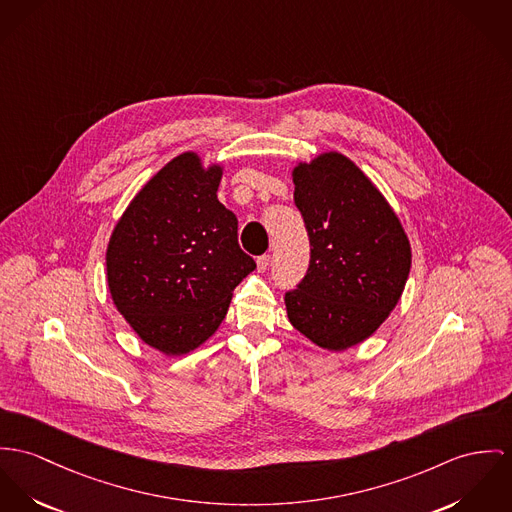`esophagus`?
Segmentation results:
<instances>
[{
  "mask_svg": "<svg viewBox=\"0 0 512 512\" xmlns=\"http://www.w3.org/2000/svg\"><path fill=\"white\" fill-rule=\"evenodd\" d=\"M269 263H271V255H269V253H265V255L257 257V269H259L261 273H263V271H267Z\"/></svg>",
  "mask_w": 512,
  "mask_h": 512,
  "instance_id": "34e87169",
  "label": "esophagus"
}]
</instances>
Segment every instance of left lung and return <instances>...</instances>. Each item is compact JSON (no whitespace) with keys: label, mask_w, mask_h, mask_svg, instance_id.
Here are the masks:
<instances>
[{"label":"left lung","mask_w":512,"mask_h":512,"mask_svg":"<svg viewBox=\"0 0 512 512\" xmlns=\"http://www.w3.org/2000/svg\"><path fill=\"white\" fill-rule=\"evenodd\" d=\"M294 204L310 239V265L284 294L290 323L329 351L370 337L394 310L411 269V247L394 210L341 154L300 163Z\"/></svg>","instance_id":"obj_1"}]
</instances>
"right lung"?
<instances>
[{
	"label": "right lung",
	"mask_w": 512,
	"mask_h": 512,
	"mask_svg": "<svg viewBox=\"0 0 512 512\" xmlns=\"http://www.w3.org/2000/svg\"><path fill=\"white\" fill-rule=\"evenodd\" d=\"M222 169L181 154L130 202L107 249L118 312L165 354L197 349L228 314L232 292L255 269L237 241V218L218 200Z\"/></svg>",
	"instance_id": "obj_1"
}]
</instances>
